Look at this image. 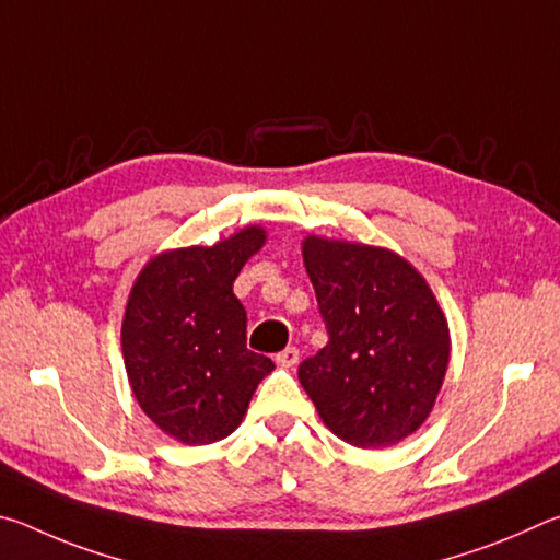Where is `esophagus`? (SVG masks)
<instances>
[{"label": "esophagus", "instance_id": "esophagus-1", "mask_svg": "<svg viewBox=\"0 0 560 560\" xmlns=\"http://www.w3.org/2000/svg\"><path fill=\"white\" fill-rule=\"evenodd\" d=\"M277 363H279L281 368H296V365H299V350H296V348L281 350V353L277 355Z\"/></svg>", "mask_w": 560, "mask_h": 560}]
</instances>
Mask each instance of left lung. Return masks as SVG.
I'll list each match as a JSON object with an SVG mask.
<instances>
[{
    "instance_id": "obj_1",
    "label": "left lung",
    "mask_w": 560,
    "mask_h": 560,
    "mask_svg": "<svg viewBox=\"0 0 560 560\" xmlns=\"http://www.w3.org/2000/svg\"><path fill=\"white\" fill-rule=\"evenodd\" d=\"M303 264L328 343L299 381L326 428L353 447H393L428 420L450 365V326L430 283L385 246L308 234Z\"/></svg>"
}]
</instances>
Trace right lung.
<instances>
[{
	"mask_svg": "<svg viewBox=\"0 0 560 560\" xmlns=\"http://www.w3.org/2000/svg\"><path fill=\"white\" fill-rule=\"evenodd\" d=\"M264 244L267 230L246 224L212 246L158 252L132 281L120 326L130 390L167 438L189 447L240 428L273 371L246 348V311L232 291Z\"/></svg>",
	"mask_w": 560,
	"mask_h": 560,
	"instance_id": "obj_1",
	"label": "right lung"
}]
</instances>
